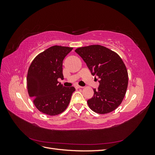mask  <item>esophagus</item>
<instances>
[{
	"label": "esophagus",
	"instance_id": "esophagus-1",
	"mask_svg": "<svg viewBox=\"0 0 155 155\" xmlns=\"http://www.w3.org/2000/svg\"><path fill=\"white\" fill-rule=\"evenodd\" d=\"M76 88H83V87L79 86V85H76Z\"/></svg>",
	"mask_w": 155,
	"mask_h": 155
}]
</instances>
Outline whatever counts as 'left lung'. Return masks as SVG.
Instances as JSON below:
<instances>
[{
	"instance_id": "1",
	"label": "left lung",
	"mask_w": 155,
	"mask_h": 155,
	"mask_svg": "<svg viewBox=\"0 0 155 155\" xmlns=\"http://www.w3.org/2000/svg\"><path fill=\"white\" fill-rule=\"evenodd\" d=\"M75 51L82 58L93 76L100 79L99 87L87 101L90 109L98 114L114 110L122 102L128 86V72L118 54L104 46L93 45Z\"/></svg>"
}]
</instances>
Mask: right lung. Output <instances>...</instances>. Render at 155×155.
I'll return each instance as SVG.
<instances>
[{
    "instance_id": "1",
    "label": "right lung",
    "mask_w": 155,
    "mask_h": 155,
    "mask_svg": "<svg viewBox=\"0 0 155 155\" xmlns=\"http://www.w3.org/2000/svg\"><path fill=\"white\" fill-rule=\"evenodd\" d=\"M73 49L55 45L37 55L27 74V89L35 107L42 113L55 116L66 110L74 87H64L58 79H63V61Z\"/></svg>"
}]
</instances>
